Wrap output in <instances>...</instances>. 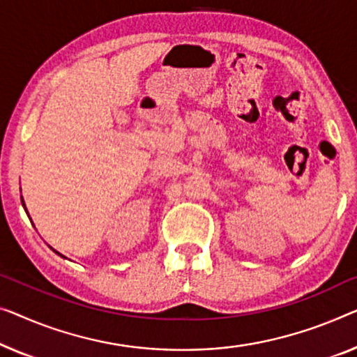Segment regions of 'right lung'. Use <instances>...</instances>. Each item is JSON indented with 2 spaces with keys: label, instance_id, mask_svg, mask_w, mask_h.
<instances>
[{
  "label": "right lung",
  "instance_id": "1",
  "mask_svg": "<svg viewBox=\"0 0 357 357\" xmlns=\"http://www.w3.org/2000/svg\"><path fill=\"white\" fill-rule=\"evenodd\" d=\"M22 202H24V200H22ZM56 253H57V252H56ZM59 255H61V253H59Z\"/></svg>",
  "mask_w": 357,
  "mask_h": 357
}]
</instances>
